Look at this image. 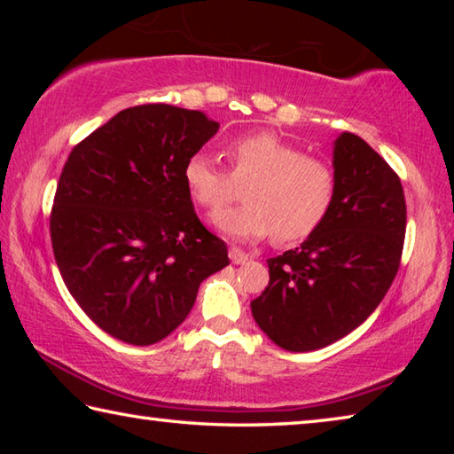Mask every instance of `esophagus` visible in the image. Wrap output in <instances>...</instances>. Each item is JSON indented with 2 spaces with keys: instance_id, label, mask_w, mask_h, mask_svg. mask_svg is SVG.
Instances as JSON below:
<instances>
[{
  "instance_id": "obj_1",
  "label": "esophagus",
  "mask_w": 454,
  "mask_h": 454,
  "mask_svg": "<svg viewBox=\"0 0 454 454\" xmlns=\"http://www.w3.org/2000/svg\"><path fill=\"white\" fill-rule=\"evenodd\" d=\"M228 256L230 260H232V264H246L248 262V254L242 248H236V246H232V248L228 250Z\"/></svg>"
}]
</instances>
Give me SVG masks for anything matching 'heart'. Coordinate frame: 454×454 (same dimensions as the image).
<instances>
[{"label":"heart","instance_id":"b5f03b06","mask_svg":"<svg viewBox=\"0 0 454 454\" xmlns=\"http://www.w3.org/2000/svg\"><path fill=\"white\" fill-rule=\"evenodd\" d=\"M232 174L210 153L194 152L184 164L190 196L204 208H218L244 188L246 204L212 214V224L234 240H260L274 232L278 242H298L317 232L336 196V172L328 160L304 153L286 137L260 129L228 144Z\"/></svg>","mask_w":454,"mask_h":454}]
</instances>
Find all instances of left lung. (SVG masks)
<instances>
[{"label":"left lung","instance_id":"left-lung-1","mask_svg":"<svg viewBox=\"0 0 454 454\" xmlns=\"http://www.w3.org/2000/svg\"><path fill=\"white\" fill-rule=\"evenodd\" d=\"M336 196L326 220L294 250L268 258L270 282L250 302L284 350L310 352L371 317L401 264L406 204L398 176L363 137L334 140Z\"/></svg>","mask_w":454,"mask_h":454}]
</instances>
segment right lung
I'll return each mask as SVG.
<instances>
[{"label": "right lung", "mask_w": 454, "mask_h": 454, "mask_svg": "<svg viewBox=\"0 0 454 454\" xmlns=\"http://www.w3.org/2000/svg\"><path fill=\"white\" fill-rule=\"evenodd\" d=\"M218 128L198 110L128 107L75 145L61 170L50 218L59 274L121 342L164 340L186 320L200 282L230 264L184 182L186 160Z\"/></svg>", "instance_id": "right-lung-1"}]
</instances>
